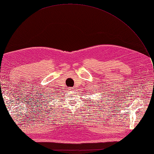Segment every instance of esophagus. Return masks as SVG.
<instances>
[{"label": "esophagus", "instance_id": "esophagus-1", "mask_svg": "<svg viewBox=\"0 0 154 154\" xmlns=\"http://www.w3.org/2000/svg\"><path fill=\"white\" fill-rule=\"evenodd\" d=\"M69 91H73V90H74V88H69Z\"/></svg>", "mask_w": 154, "mask_h": 154}]
</instances>
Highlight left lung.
I'll list each match as a JSON object with an SVG mask.
<instances>
[{
    "instance_id": "left-lung-1",
    "label": "left lung",
    "mask_w": 154,
    "mask_h": 154,
    "mask_svg": "<svg viewBox=\"0 0 154 154\" xmlns=\"http://www.w3.org/2000/svg\"><path fill=\"white\" fill-rule=\"evenodd\" d=\"M101 97V99H104V98H103V97Z\"/></svg>"
}]
</instances>
